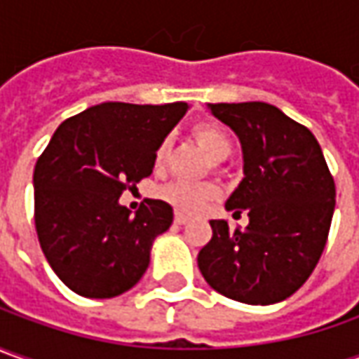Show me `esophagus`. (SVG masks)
Returning <instances> with one entry per match:
<instances>
[{"label":"esophagus","instance_id":"1","mask_svg":"<svg viewBox=\"0 0 359 359\" xmlns=\"http://www.w3.org/2000/svg\"><path fill=\"white\" fill-rule=\"evenodd\" d=\"M175 222H177V224H187V222H189V217H184V215L177 212V215H175Z\"/></svg>","mask_w":359,"mask_h":359}]
</instances>
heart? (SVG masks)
<instances>
[{
    "mask_svg": "<svg viewBox=\"0 0 359 359\" xmlns=\"http://www.w3.org/2000/svg\"><path fill=\"white\" fill-rule=\"evenodd\" d=\"M192 139L201 144L206 155L210 156L215 163L226 161L232 151H234V141L230 137L226 129H222L220 125L215 123H201L192 129ZM168 156H170V141L163 139L156 144L155 149V167H167ZM158 196L168 203L172 208H177L179 212L194 215L198 210H203L204 204L210 203L217 196V189L210 182H187V180H172L165 184Z\"/></svg>",
    "mask_w": 359,
    "mask_h": 359,
    "instance_id": "b5f03b06",
    "label": "heart"
}]
</instances>
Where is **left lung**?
<instances>
[{
	"label": "left lung",
	"mask_w": 359,
	"mask_h": 359,
	"mask_svg": "<svg viewBox=\"0 0 359 359\" xmlns=\"http://www.w3.org/2000/svg\"><path fill=\"white\" fill-rule=\"evenodd\" d=\"M212 115L238 135L244 179L226 208L246 212V229L210 220L198 252L204 280L230 300L266 306L286 300L314 272L336 206L334 177L316 137L278 107L215 103Z\"/></svg>",
	"instance_id": "left-lung-1"
}]
</instances>
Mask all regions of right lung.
Instances as JSON below:
<instances>
[{"mask_svg": "<svg viewBox=\"0 0 359 359\" xmlns=\"http://www.w3.org/2000/svg\"><path fill=\"white\" fill-rule=\"evenodd\" d=\"M187 103H101L57 127L33 172L35 230L59 280L85 298H115L142 278L172 208L147 198L130 215L118 196L147 179L155 149Z\"/></svg>", "mask_w": 359, "mask_h": 359, "instance_id": "add662e5", "label": "right lung"}]
</instances>
